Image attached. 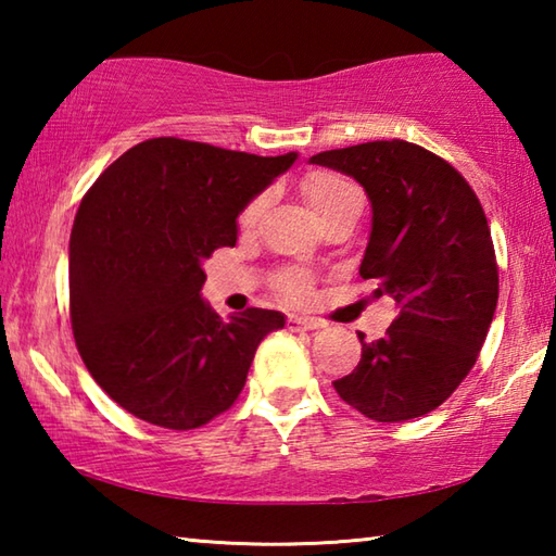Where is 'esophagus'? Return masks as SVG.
<instances>
[{
  "label": "esophagus",
  "instance_id": "obj_1",
  "mask_svg": "<svg viewBox=\"0 0 556 556\" xmlns=\"http://www.w3.org/2000/svg\"><path fill=\"white\" fill-rule=\"evenodd\" d=\"M321 326H324L321 318H312V316H289L287 318L289 331H316V328H321Z\"/></svg>",
  "mask_w": 556,
  "mask_h": 556
}]
</instances>
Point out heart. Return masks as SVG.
Masks as SVG:
<instances>
[{
    "label": "heart",
    "mask_w": 556,
    "mask_h": 556,
    "mask_svg": "<svg viewBox=\"0 0 556 556\" xmlns=\"http://www.w3.org/2000/svg\"><path fill=\"white\" fill-rule=\"evenodd\" d=\"M301 191H304L308 205L316 213L318 220L328 218V215L348 208V205H363V191L357 188L351 178H345L341 174L333 172H312L304 176L301 181ZM269 205V195L262 193L257 199H252L244 211L240 213V225L244 230L255 228L260 223L262 215H265ZM277 289L279 294H285L287 299L301 301L308 296L312 291V277L301 269H285L281 275H277Z\"/></svg>",
    "instance_id": "1"
}]
</instances>
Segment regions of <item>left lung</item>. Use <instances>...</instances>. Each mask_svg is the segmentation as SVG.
<instances>
[{
    "instance_id": "8db88e82",
    "label": "left lung",
    "mask_w": 556,
    "mask_h": 556,
    "mask_svg": "<svg viewBox=\"0 0 556 556\" xmlns=\"http://www.w3.org/2000/svg\"><path fill=\"white\" fill-rule=\"evenodd\" d=\"M312 162L368 193L361 277L400 312L380 341L357 333L361 363L333 388L375 421L421 417L464 382L493 321L497 262L483 205L454 166L404 139L331 149Z\"/></svg>"
}]
</instances>
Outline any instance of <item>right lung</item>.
I'll use <instances>...</instances> for the list:
<instances>
[{"instance_id": "right-lung-1", "label": "right lung", "mask_w": 556, "mask_h": 556, "mask_svg": "<svg viewBox=\"0 0 556 556\" xmlns=\"http://www.w3.org/2000/svg\"><path fill=\"white\" fill-rule=\"evenodd\" d=\"M296 162L156 137L90 186L71 232L78 353L122 409L195 429L232 407L257 345L285 316L223 318L201 296L203 262L238 242V215Z\"/></svg>"}]
</instances>
